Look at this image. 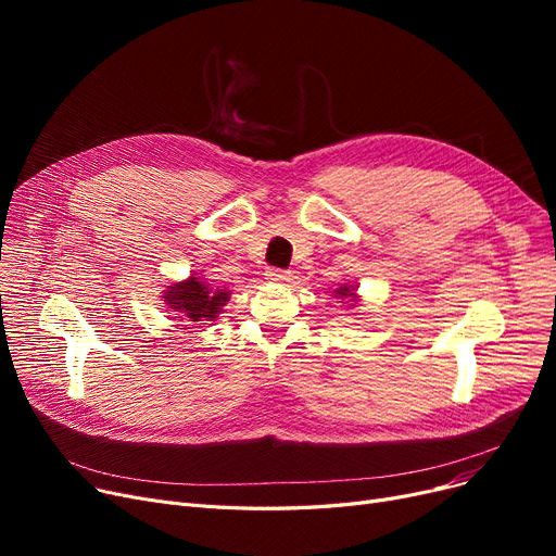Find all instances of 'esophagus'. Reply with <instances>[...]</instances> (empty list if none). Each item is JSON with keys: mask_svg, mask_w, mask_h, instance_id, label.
<instances>
[{"mask_svg": "<svg viewBox=\"0 0 556 556\" xmlns=\"http://www.w3.org/2000/svg\"><path fill=\"white\" fill-rule=\"evenodd\" d=\"M266 279L279 281V283H290V281H293V273L283 270V268H268L266 270Z\"/></svg>", "mask_w": 556, "mask_h": 556, "instance_id": "esophagus-1", "label": "esophagus"}]
</instances>
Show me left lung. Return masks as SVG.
I'll return each instance as SVG.
<instances>
[{
    "label": "left lung",
    "mask_w": 556,
    "mask_h": 556,
    "mask_svg": "<svg viewBox=\"0 0 556 556\" xmlns=\"http://www.w3.org/2000/svg\"><path fill=\"white\" fill-rule=\"evenodd\" d=\"M336 293H338L340 298H349V295H354V290H352V288H349V286H342L340 290H336Z\"/></svg>",
    "instance_id": "8db88e82"
}]
</instances>
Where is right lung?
I'll return each mask as SVG.
<instances>
[{
	"instance_id": "1",
	"label": "right lung",
	"mask_w": 556,
	"mask_h": 556,
	"mask_svg": "<svg viewBox=\"0 0 556 556\" xmlns=\"http://www.w3.org/2000/svg\"><path fill=\"white\" fill-rule=\"evenodd\" d=\"M227 302V293L212 290L198 277H189L182 283L168 286L164 293V304L173 311H180L187 323H202V319H214Z\"/></svg>"
}]
</instances>
